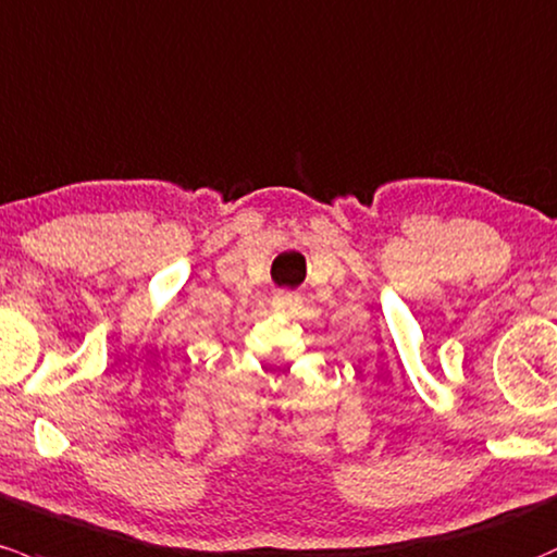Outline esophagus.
I'll use <instances>...</instances> for the list:
<instances>
[{
    "label": "esophagus",
    "instance_id": "34e87169",
    "mask_svg": "<svg viewBox=\"0 0 557 557\" xmlns=\"http://www.w3.org/2000/svg\"><path fill=\"white\" fill-rule=\"evenodd\" d=\"M296 293H290V290H280L277 293V298H274V304H277V309H293L296 307Z\"/></svg>",
    "mask_w": 557,
    "mask_h": 557
}]
</instances>
